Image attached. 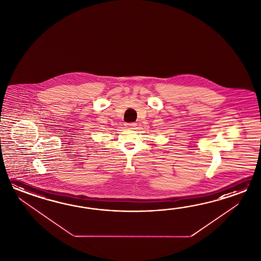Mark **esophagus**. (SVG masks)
<instances>
[{
    "mask_svg": "<svg viewBox=\"0 0 261 261\" xmlns=\"http://www.w3.org/2000/svg\"><path fill=\"white\" fill-rule=\"evenodd\" d=\"M125 126L128 128L133 129V128H135V127H136V123H126Z\"/></svg>",
    "mask_w": 261,
    "mask_h": 261,
    "instance_id": "1",
    "label": "esophagus"
}]
</instances>
